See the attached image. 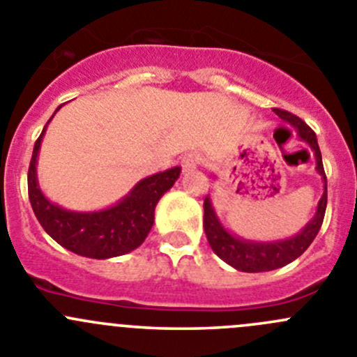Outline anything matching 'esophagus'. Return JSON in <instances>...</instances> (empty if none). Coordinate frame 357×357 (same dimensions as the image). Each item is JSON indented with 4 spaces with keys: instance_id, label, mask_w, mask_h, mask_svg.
I'll use <instances>...</instances> for the list:
<instances>
[{
    "instance_id": "obj_1",
    "label": "esophagus",
    "mask_w": 357,
    "mask_h": 357,
    "mask_svg": "<svg viewBox=\"0 0 357 357\" xmlns=\"http://www.w3.org/2000/svg\"><path fill=\"white\" fill-rule=\"evenodd\" d=\"M199 164H200V158L197 153H186L185 157L181 158V167L185 172L193 171V169L199 167Z\"/></svg>"
}]
</instances>
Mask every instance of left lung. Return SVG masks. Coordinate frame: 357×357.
Here are the masks:
<instances>
[{"instance_id": "8db88e82", "label": "left lung", "mask_w": 357, "mask_h": 357, "mask_svg": "<svg viewBox=\"0 0 357 357\" xmlns=\"http://www.w3.org/2000/svg\"><path fill=\"white\" fill-rule=\"evenodd\" d=\"M274 113L282 119L284 122L291 123L298 130L300 139L305 141L314 151L316 157V171L319 172L321 178L324 181V193L321 197L319 204H317V211L314 214L312 220L305 225L300 234L295 237L284 238V241H274V242H255V241H245V238L235 237L230 231L223 228V225L218 220L214 207L211 204L209 197L204 200V230H206V237L209 241L211 249L220 256L223 261L231 265L234 268L241 272H268L281 268V266L288 265L293 259L302 256L305 249L312 244L316 238L317 231L321 230L323 225L324 213H326V202H328V186H326V174H324L323 167V157H321L319 144H317L316 132L298 119L293 113L286 112V109L274 108Z\"/></svg>"}]
</instances>
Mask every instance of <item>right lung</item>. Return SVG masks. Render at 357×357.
I'll list each match as a JSON object with an SVG mask.
<instances>
[{"label": "right lung", "mask_w": 357, "mask_h": 357, "mask_svg": "<svg viewBox=\"0 0 357 357\" xmlns=\"http://www.w3.org/2000/svg\"><path fill=\"white\" fill-rule=\"evenodd\" d=\"M47 126L43 127V132L34 143L29 172H27L29 202L43 230L62 248L86 258L106 259L122 256L139 248L153 227L157 202L174 185L181 169L172 167L141 179L130 190L129 195L108 209L94 211V213L62 209L50 202L38 186L36 158Z\"/></svg>", "instance_id": "add662e5"}]
</instances>
